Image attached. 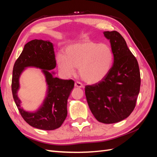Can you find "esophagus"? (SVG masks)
Wrapping results in <instances>:
<instances>
[{"mask_svg": "<svg viewBox=\"0 0 157 157\" xmlns=\"http://www.w3.org/2000/svg\"><path fill=\"white\" fill-rule=\"evenodd\" d=\"M75 87H78V88H82L84 86H83V84H82L81 82H76L75 83Z\"/></svg>", "mask_w": 157, "mask_h": 157, "instance_id": "34e87169", "label": "esophagus"}]
</instances>
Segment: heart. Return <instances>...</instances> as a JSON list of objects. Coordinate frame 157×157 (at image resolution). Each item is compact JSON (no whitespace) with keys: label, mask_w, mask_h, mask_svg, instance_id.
<instances>
[{"label":"heart","mask_w":157,"mask_h":157,"mask_svg":"<svg viewBox=\"0 0 157 157\" xmlns=\"http://www.w3.org/2000/svg\"><path fill=\"white\" fill-rule=\"evenodd\" d=\"M58 67L65 75L70 77L79 69V75L89 84L102 81L107 75L113 65L114 55L106 43L84 40L64 49L63 55L56 57Z\"/></svg>","instance_id":"1"}]
</instances>
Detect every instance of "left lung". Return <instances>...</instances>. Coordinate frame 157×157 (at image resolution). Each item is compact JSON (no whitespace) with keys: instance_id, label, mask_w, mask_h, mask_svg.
I'll return each mask as SVG.
<instances>
[{"instance_id":"1","label":"left lung","mask_w":157,"mask_h":157,"mask_svg":"<svg viewBox=\"0 0 157 157\" xmlns=\"http://www.w3.org/2000/svg\"><path fill=\"white\" fill-rule=\"evenodd\" d=\"M114 55L113 65L102 81L86 86L89 108L99 122L106 124L122 121L136 106L140 88V73L134 55L125 39L117 31L104 32Z\"/></svg>"}]
</instances>
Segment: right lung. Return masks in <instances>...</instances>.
Returning a JSON list of instances; mask_svg holds the SVG:
<instances>
[{
    "label": "right lung",
    "mask_w": 157,
    "mask_h": 157,
    "mask_svg": "<svg viewBox=\"0 0 157 157\" xmlns=\"http://www.w3.org/2000/svg\"><path fill=\"white\" fill-rule=\"evenodd\" d=\"M56 64L52 43L36 39L24 46L13 66L11 84L13 99L26 123L40 129L59 128L67 115V99L74 87V81L54 78L48 71L55 69ZM28 66L43 69L48 86V95L43 105L38 111L33 113L25 112L20 106L21 101L17 96L19 77L25 68Z\"/></svg>",
    "instance_id": "1"
}]
</instances>
